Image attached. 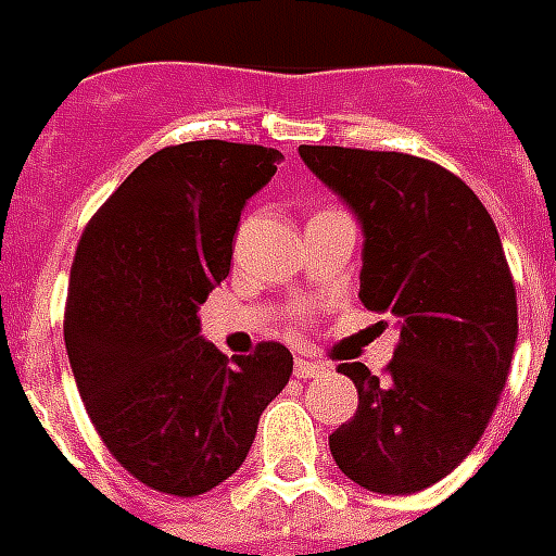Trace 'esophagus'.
<instances>
[{
    "label": "esophagus",
    "instance_id": "obj_1",
    "mask_svg": "<svg viewBox=\"0 0 556 556\" xmlns=\"http://www.w3.org/2000/svg\"><path fill=\"white\" fill-rule=\"evenodd\" d=\"M326 371V366L317 364V361H305V357H296V364H294V375L296 378H317V375H323Z\"/></svg>",
    "mask_w": 556,
    "mask_h": 556
}]
</instances>
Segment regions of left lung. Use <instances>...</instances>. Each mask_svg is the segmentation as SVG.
<instances>
[{
    "instance_id": "left-lung-1",
    "label": "left lung",
    "mask_w": 556,
    "mask_h": 556,
    "mask_svg": "<svg viewBox=\"0 0 556 556\" xmlns=\"http://www.w3.org/2000/svg\"><path fill=\"white\" fill-rule=\"evenodd\" d=\"M300 159L361 222V303L401 329L383 378L338 366L357 413L329 435L331 456L366 491H424L476 447L508 380L517 288L500 230L432 161L346 147H300Z\"/></svg>"
}]
</instances>
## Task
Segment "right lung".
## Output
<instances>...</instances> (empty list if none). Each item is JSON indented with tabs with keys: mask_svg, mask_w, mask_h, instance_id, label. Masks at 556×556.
Returning <instances> with one entry per match:
<instances>
[{
	"mask_svg": "<svg viewBox=\"0 0 556 556\" xmlns=\"http://www.w3.org/2000/svg\"><path fill=\"white\" fill-rule=\"evenodd\" d=\"M279 159L256 143L167 147L109 195L77 244L68 364L109 453L152 491L199 496L233 476L291 378L282 343L227 361L199 334L244 204Z\"/></svg>",
	"mask_w": 556,
	"mask_h": 556,
	"instance_id": "right-lung-1",
	"label": "right lung"
}]
</instances>
